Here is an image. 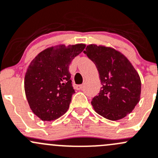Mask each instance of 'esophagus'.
Here are the masks:
<instances>
[{
  "label": "esophagus",
  "mask_w": 158,
  "mask_h": 158,
  "mask_svg": "<svg viewBox=\"0 0 158 158\" xmlns=\"http://www.w3.org/2000/svg\"><path fill=\"white\" fill-rule=\"evenodd\" d=\"M76 89L81 90L82 88H83V85H77L76 86Z\"/></svg>",
  "instance_id": "esophagus-1"
}]
</instances>
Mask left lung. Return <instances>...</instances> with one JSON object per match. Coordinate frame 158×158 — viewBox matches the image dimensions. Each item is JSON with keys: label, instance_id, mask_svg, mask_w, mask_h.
<instances>
[{"label": "left lung", "instance_id": "left-lung-1", "mask_svg": "<svg viewBox=\"0 0 158 158\" xmlns=\"http://www.w3.org/2000/svg\"><path fill=\"white\" fill-rule=\"evenodd\" d=\"M83 52L96 65L102 85L92 100L95 111L110 120L125 117L140 101L141 82L137 72L112 48L89 45Z\"/></svg>", "mask_w": 158, "mask_h": 158}]
</instances>
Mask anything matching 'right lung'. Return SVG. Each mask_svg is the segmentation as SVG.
<instances>
[{
    "label": "right lung",
    "instance_id": "right-lung-1",
    "mask_svg": "<svg viewBox=\"0 0 158 158\" xmlns=\"http://www.w3.org/2000/svg\"><path fill=\"white\" fill-rule=\"evenodd\" d=\"M85 47L83 44L50 47L29 65L24 77L25 95L31 110L41 120H56L68 110L75 93L69 68Z\"/></svg>",
    "mask_w": 158,
    "mask_h": 158
}]
</instances>
